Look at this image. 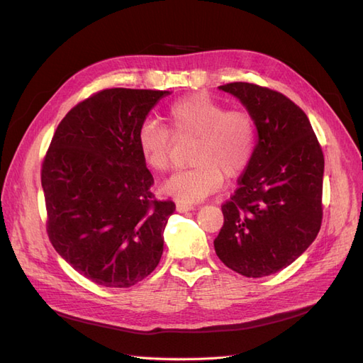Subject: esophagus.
Listing matches in <instances>:
<instances>
[{
	"instance_id": "34e87169",
	"label": "esophagus",
	"mask_w": 363,
	"mask_h": 363,
	"mask_svg": "<svg viewBox=\"0 0 363 363\" xmlns=\"http://www.w3.org/2000/svg\"><path fill=\"white\" fill-rule=\"evenodd\" d=\"M175 208H177V212H180V213H186V212L194 211L195 207L192 204H188V203H177V204H175Z\"/></svg>"
}]
</instances>
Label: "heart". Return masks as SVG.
<instances>
[{"mask_svg": "<svg viewBox=\"0 0 363 363\" xmlns=\"http://www.w3.org/2000/svg\"><path fill=\"white\" fill-rule=\"evenodd\" d=\"M168 124L179 139H192V168L174 174L163 192L182 203H199L213 194L225 177H236L252 157L256 127L245 111H227L223 103L204 94L180 98L168 108ZM169 130L156 121H145L138 131V147L151 169L171 168Z\"/></svg>", "mask_w": 363, "mask_h": 363, "instance_id": "b5f03b06", "label": "heart"}]
</instances>
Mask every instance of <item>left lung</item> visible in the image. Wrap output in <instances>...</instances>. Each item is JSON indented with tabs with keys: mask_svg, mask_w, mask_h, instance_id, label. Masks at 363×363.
Returning a JSON list of instances; mask_svg holds the SVG:
<instances>
[{
	"mask_svg": "<svg viewBox=\"0 0 363 363\" xmlns=\"http://www.w3.org/2000/svg\"><path fill=\"white\" fill-rule=\"evenodd\" d=\"M219 89L247 108L257 142L238 189L223 204L215 251L245 277L271 276L298 259L320 232L323 150L309 118L283 94L242 82Z\"/></svg>",
	"mask_w": 363,
	"mask_h": 363,
	"instance_id": "8db88e82",
	"label": "left lung"
}]
</instances>
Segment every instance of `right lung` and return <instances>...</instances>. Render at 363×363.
<instances>
[{
	"label": "right lung",
	"instance_id": "obj_1",
	"mask_svg": "<svg viewBox=\"0 0 363 363\" xmlns=\"http://www.w3.org/2000/svg\"><path fill=\"white\" fill-rule=\"evenodd\" d=\"M169 94L115 87L92 95L62 119L43 160L51 244L101 286H133L160 262L175 204L152 200L138 131Z\"/></svg>",
	"mask_w": 363,
	"mask_h": 363
}]
</instances>
